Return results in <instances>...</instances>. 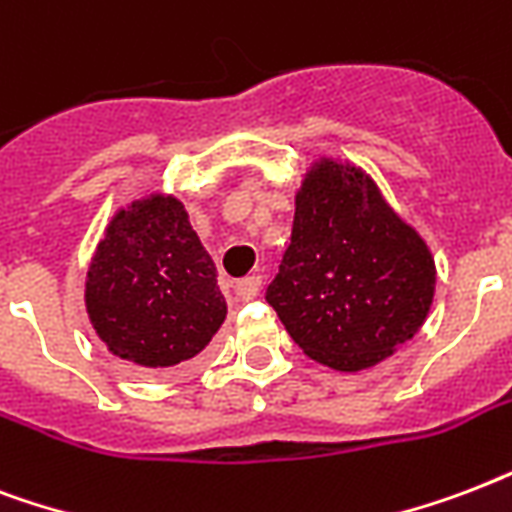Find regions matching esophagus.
<instances>
[{"label": "esophagus", "mask_w": 512, "mask_h": 512, "mask_svg": "<svg viewBox=\"0 0 512 512\" xmlns=\"http://www.w3.org/2000/svg\"><path fill=\"white\" fill-rule=\"evenodd\" d=\"M259 291H261V277H259V275L243 277V280H237V283H235L237 299L251 301L253 296H259Z\"/></svg>", "instance_id": "obj_1"}]
</instances>
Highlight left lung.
I'll return each mask as SVG.
<instances>
[{
  "label": "left lung",
  "mask_w": 512,
  "mask_h": 512,
  "mask_svg": "<svg viewBox=\"0 0 512 512\" xmlns=\"http://www.w3.org/2000/svg\"><path fill=\"white\" fill-rule=\"evenodd\" d=\"M435 293V261L374 178L320 157L296 192L291 245L267 301L304 355L363 371L414 339Z\"/></svg>",
  "instance_id": "left-lung-1"
}]
</instances>
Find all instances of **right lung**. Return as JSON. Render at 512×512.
Returning a JSON list of instances; mask_svg holds the SVG:
<instances>
[{
	"mask_svg": "<svg viewBox=\"0 0 512 512\" xmlns=\"http://www.w3.org/2000/svg\"><path fill=\"white\" fill-rule=\"evenodd\" d=\"M85 307L98 339L133 366L176 368L208 347L227 301L176 197L146 194L114 213L87 267Z\"/></svg>",
	"mask_w": 512,
	"mask_h": 512,
	"instance_id": "add662e5",
	"label": "right lung"
}]
</instances>
